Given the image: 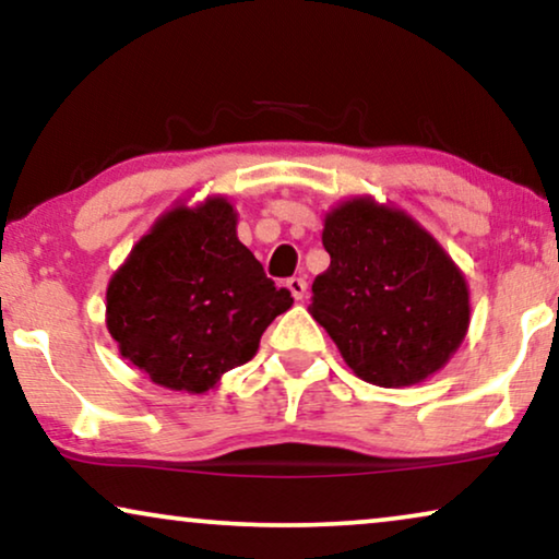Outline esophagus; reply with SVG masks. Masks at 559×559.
<instances>
[{"label":"esophagus","mask_w":559,"mask_h":559,"mask_svg":"<svg viewBox=\"0 0 559 559\" xmlns=\"http://www.w3.org/2000/svg\"><path fill=\"white\" fill-rule=\"evenodd\" d=\"M287 287H289V293H293L295 300H305V297H308V282H305L302 277L287 280Z\"/></svg>","instance_id":"1"}]
</instances>
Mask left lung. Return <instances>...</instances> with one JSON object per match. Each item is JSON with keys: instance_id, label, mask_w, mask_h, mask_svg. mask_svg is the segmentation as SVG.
<instances>
[{"instance_id": "left-lung-1", "label": "left lung", "mask_w": 559, "mask_h": 559, "mask_svg": "<svg viewBox=\"0 0 559 559\" xmlns=\"http://www.w3.org/2000/svg\"><path fill=\"white\" fill-rule=\"evenodd\" d=\"M331 266L312 282L310 316L358 379L419 384L450 361L471 325V293L438 239L371 195L325 213Z\"/></svg>"}]
</instances>
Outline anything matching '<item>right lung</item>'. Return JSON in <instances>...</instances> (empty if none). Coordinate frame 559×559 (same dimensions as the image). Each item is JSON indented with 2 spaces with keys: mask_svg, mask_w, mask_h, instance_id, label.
<instances>
[{
  "mask_svg": "<svg viewBox=\"0 0 559 559\" xmlns=\"http://www.w3.org/2000/svg\"><path fill=\"white\" fill-rule=\"evenodd\" d=\"M293 308L236 236L224 195L180 203L134 243L106 287L119 354L173 392L203 394L254 358L266 325Z\"/></svg>",
  "mask_w": 559,
  "mask_h": 559,
  "instance_id": "obj_1",
  "label": "right lung"
}]
</instances>
